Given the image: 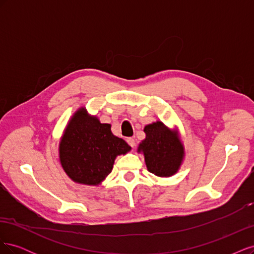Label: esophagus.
<instances>
[{
	"instance_id": "obj_1",
	"label": "esophagus",
	"mask_w": 254,
	"mask_h": 254,
	"mask_svg": "<svg viewBox=\"0 0 254 254\" xmlns=\"http://www.w3.org/2000/svg\"><path fill=\"white\" fill-rule=\"evenodd\" d=\"M126 141L130 146H131V147H134L135 146V141H134V139H132V137H128Z\"/></svg>"
}]
</instances>
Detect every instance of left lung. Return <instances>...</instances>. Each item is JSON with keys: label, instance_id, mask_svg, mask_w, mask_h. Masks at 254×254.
<instances>
[{"label": "left lung", "instance_id": "left-lung-1", "mask_svg": "<svg viewBox=\"0 0 254 254\" xmlns=\"http://www.w3.org/2000/svg\"><path fill=\"white\" fill-rule=\"evenodd\" d=\"M145 139L137 147L142 152L148 172L162 178L174 176L184 159V146L179 132L168 128L161 121L153 122L144 128Z\"/></svg>", "mask_w": 254, "mask_h": 254}]
</instances>
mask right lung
<instances>
[{"label":"right lung","instance_id":"right-lung-1","mask_svg":"<svg viewBox=\"0 0 254 254\" xmlns=\"http://www.w3.org/2000/svg\"><path fill=\"white\" fill-rule=\"evenodd\" d=\"M131 147L111 132L86 108L76 111L64 130L59 143V160L68 178L86 186H99L108 176L118 156Z\"/></svg>","mask_w":254,"mask_h":254}]
</instances>
